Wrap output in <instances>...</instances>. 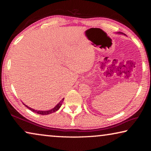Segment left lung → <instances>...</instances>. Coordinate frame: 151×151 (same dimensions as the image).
<instances>
[{
    "mask_svg": "<svg viewBox=\"0 0 151 151\" xmlns=\"http://www.w3.org/2000/svg\"><path fill=\"white\" fill-rule=\"evenodd\" d=\"M119 34H123V33H122V32H119Z\"/></svg>",
    "mask_w": 151,
    "mask_h": 151,
    "instance_id": "8db88e82",
    "label": "left lung"
}]
</instances>
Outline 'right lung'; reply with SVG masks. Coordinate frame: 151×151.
I'll return each instance as SVG.
<instances>
[{"label": "right lung", "instance_id": "add662e5", "mask_svg": "<svg viewBox=\"0 0 151 151\" xmlns=\"http://www.w3.org/2000/svg\"><path fill=\"white\" fill-rule=\"evenodd\" d=\"M63 101H64V99H63L62 101H60L59 102V103H58L57 104V105H56V106L54 107V108L52 109H50V110H49V111H37V110H35V109H33L30 108L29 106H27L26 104H24V103H23V104H24V105L25 106L27 107L28 109H30V111H32V112H35V113H38V114H42V115H47V114H51V113H52V112H56V111H57L60 108V106H61V105H62V104H63Z\"/></svg>", "mask_w": 151, "mask_h": 151}]
</instances>
